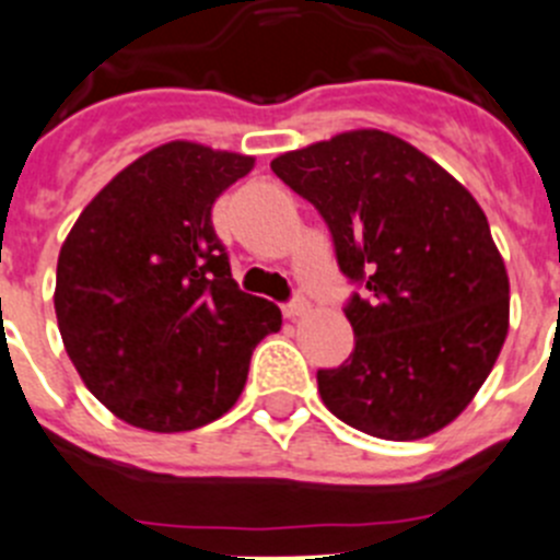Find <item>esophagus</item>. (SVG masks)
Segmentation results:
<instances>
[{
  "label": "esophagus",
  "instance_id": "34e87169",
  "mask_svg": "<svg viewBox=\"0 0 560 560\" xmlns=\"http://www.w3.org/2000/svg\"><path fill=\"white\" fill-rule=\"evenodd\" d=\"M306 314H308V303L303 301V298H298V301L287 303V306H284V317L287 319H301V317H306Z\"/></svg>",
  "mask_w": 560,
  "mask_h": 560
}]
</instances>
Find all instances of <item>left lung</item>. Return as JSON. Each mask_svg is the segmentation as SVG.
Returning <instances> with one entry per match:
<instances>
[{
	"label": "left lung",
	"mask_w": 560,
	"mask_h": 560,
	"mask_svg": "<svg viewBox=\"0 0 560 560\" xmlns=\"http://www.w3.org/2000/svg\"><path fill=\"white\" fill-rule=\"evenodd\" d=\"M270 170L314 205L347 279L355 350L319 369L325 407L383 441H421L474 401L509 334V273L474 194L377 128L290 150Z\"/></svg>",
	"instance_id": "left-lung-1"
}]
</instances>
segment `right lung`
<instances>
[{
	"instance_id": "obj_1",
	"label": "right lung",
	"mask_w": 560,
	"mask_h": 560,
	"mask_svg": "<svg viewBox=\"0 0 560 560\" xmlns=\"http://www.w3.org/2000/svg\"><path fill=\"white\" fill-rule=\"evenodd\" d=\"M254 155L166 142L139 155L81 210L57 259L62 345L119 421L188 432L232 410L252 352L281 312L246 295L213 230V205Z\"/></svg>"
}]
</instances>
